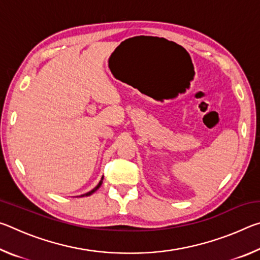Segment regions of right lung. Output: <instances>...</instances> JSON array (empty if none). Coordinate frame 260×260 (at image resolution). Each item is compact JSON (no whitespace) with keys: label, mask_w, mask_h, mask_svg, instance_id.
<instances>
[{"label":"right lung","mask_w":260,"mask_h":260,"mask_svg":"<svg viewBox=\"0 0 260 260\" xmlns=\"http://www.w3.org/2000/svg\"><path fill=\"white\" fill-rule=\"evenodd\" d=\"M102 182H103V177H102V179H101V181L99 182L98 186H96L94 189H91L90 191H88V192H86V193H83V195H81V197H83V196H89V195H91V193L95 192V191L98 190V189L101 187V184H102Z\"/></svg>","instance_id":"right-lung-1"}]
</instances>
